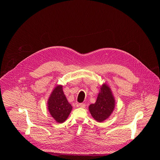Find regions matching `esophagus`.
Here are the masks:
<instances>
[{"label": "esophagus", "instance_id": "1", "mask_svg": "<svg viewBox=\"0 0 160 160\" xmlns=\"http://www.w3.org/2000/svg\"><path fill=\"white\" fill-rule=\"evenodd\" d=\"M78 106H79V107H80V108H85V104L84 103H80V104H78Z\"/></svg>", "mask_w": 160, "mask_h": 160}]
</instances>
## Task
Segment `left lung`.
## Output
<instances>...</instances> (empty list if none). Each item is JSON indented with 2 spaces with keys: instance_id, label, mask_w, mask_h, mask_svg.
<instances>
[{
  "instance_id": "obj_1",
  "label": "left lung",
  "mask_w": 160,
  "mask_h": 160,
  "mask_svg": "<svg viewBox=\"0 0 160 160\" xmlns=\"http://www.w3.org/2000/svg\"><path fill=\"white\" fill-rule=\"evenodd\" d=\"M115 106V100L109 86L104 83L101 87L97 100L88 107L92 117L98 122H102L108 118Z\"/></svg>"
}]
</instances>
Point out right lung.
I'll use <instances>...</instances> for the list:
<instances>
[{
    "mask_svg": "<svg viewBox=\"0 0 160 160\" xmlns=\"http://www.w3.org/2000/svg\"><path fill=\"white\" fill-rule=\"evenodd\" d=\"M48 110L58 123H63L69 116L72 106L64 94L62 86L57 85L52 90L48 101Z\"/></svg>",
    "mask_w": 160,
    "mask_h": 160,
    "instance_id": "add662e5",
    "label": "right lung"
}]
</instances>
